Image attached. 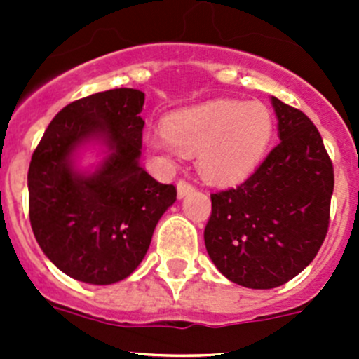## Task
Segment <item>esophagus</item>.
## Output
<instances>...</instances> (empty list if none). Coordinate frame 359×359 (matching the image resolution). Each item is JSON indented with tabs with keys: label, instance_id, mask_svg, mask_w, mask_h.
I'll use <instances>...</instances> for the list:
<instances>
[{
	"label": "esophagus",
	"instance_id": "obj_1",
	"mask_svg": "<svg viewBox=\"0 0 359 359\" xmlns=\"http://www.w3.org/2000/svg\"><path fill=\"white\" fill-rule=\"evenodd\" d=\"M193 189H194V186L193 184L187 182V180L180 179L179 182H177V194H179V198H184L186 194H189Z\"/></svg>",
	"mask_w": 359,
	"mask_h": 359
}]
</instances>
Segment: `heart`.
Here are the masks:
<instances>
[{"label": "heart", "instance_id": "obj_1", "mask_svg": "<svg viewBox=\"0 0 359 359\" xmlns=\"http://www.w3.org/2000/svg\"><path fill=\"white\" fill-rule=\"evenodd\" d=\"M273 133V112L262 102L219 99L172 112L163 130L147 132L144 142L163 168L175 165L184 153H196L206 180L231 186L252 175Z\"/></svg>", "mask_w": 359, "mask_h": 359}]
</instances>
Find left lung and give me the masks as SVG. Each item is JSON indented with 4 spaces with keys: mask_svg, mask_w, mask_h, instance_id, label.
<instances>
[{
    "mask_svg": "<svg viewBox=\"0 0 359 359\" xmlns=\"http://www.w3.org/2000/svg\"><path fill=\"white\" fill-rule=\"evenodd\" d=\"M280 144L234 189L212 194L205 245L233 283L269 290L302 273L330 224L334 165L302 111L271 97Z\"/></svg>",
    "mask_w": 359,
    "mask_h": 359,
    "instance_id": "1",
    "label": "left lung"
}]
</instances>
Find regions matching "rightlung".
Masks as SVG:
<instances>
[{"label":"right lung","mask_w":359,"mask_h":359,"mask_svg":"<svg viewBox=\"0 0 359 359\" xmlns=\"http://www.w3.org/2000/svg\"><path fill=\"white\" fill-rule=\"evenodd\" d=\"M144 93L114 88L67 104L43 133L27 173L29 219L43 253L90 285L128 278L146 257L154 227L177 200L139 165ZM90 142L107 158L93 172L74 165Z\"/></svg>","instance_id":"1"}]
</instances>
